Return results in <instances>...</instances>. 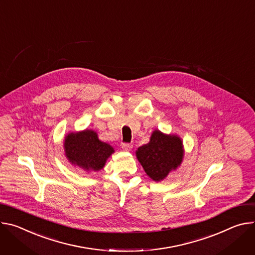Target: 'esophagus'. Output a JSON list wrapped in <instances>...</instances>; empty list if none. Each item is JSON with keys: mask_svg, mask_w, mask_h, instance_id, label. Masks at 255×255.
<instances>
[{"mask_svg": "<svg viewBox=\"0 0 255 255\" xmlns=\"http://www.w3.org/2000/svg\"><path fill=\"white\" fill-rule=\"evenodd\" d=\"M122 148H123L125 151H129V150L132 148V145L129 144V143H123V144H122Z\"/></svg>", "mask_w": 255, "mask_h": 255, "instance_id": "esophagus-1", "label": "esophagus"}]
</instances>
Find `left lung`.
Returning a JSON list of instances; mask_svg holds the SVG:
<instances>
[{"instance_id":"left-lung-1","label":"left lung","mask_w":255,"mask_h":255,"mask_svg":"<svg viewBox=\"0 0 255 255\" xmlns=\"http://www.w3.org/2000/svg\"><path fill=\"white\" fill-rule=\"evenodd\" d=\"M183 154L182 140L178 135L165 134L158 129L153 131L150 142L135 152L145 172L154 181L163 180L175 170L182 162Z\"/></svg>"}]
</instances>
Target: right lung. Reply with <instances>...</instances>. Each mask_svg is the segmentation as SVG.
<instances>
[{
  "instance_id": "right-lung-1",
  "label": "right lung",
  "mask_w": 255,
  "mask_h": 255,
  "mask_svg": "<svg viewBox=\"0 0 255 255\" xmlns=\"http://www.w3.org/2000/svg\"><path fill=\"white\" fill-rule=\"evenodd\" d=\"M64 148L68 160L87 171H99L111 154L115 153L113 148L101 142L97 132L92 129L68 133Z\"/></svg>"
}]
</instances>
